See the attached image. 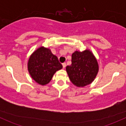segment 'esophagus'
I'll return each mask as SVG.
<instances>
[{"mask_svg":"<svg viewBox=\"0 0 126 126\" xmlns=\"http://www.w3.org/2000/svg\"><path fill=\"white\" fill-rule=\"evenodd\" d=\"M62 65H63V68L64 69V68H66V63H62Z\"/></svg>","mask_w":126,"mask_h":126,"instance_id":"34e87169","label":"esophagus"}]
</instances>
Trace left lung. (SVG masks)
Wrapping results in <instances>:
<instances>
[{"instance_id":"obj_1","label":"left lung","mask_w":126,"mask_h":126,"mask_svg":"<svg viewBox=\"0 0 126 126\" xmlns=\"http://www.w3.org/2000/svg\"><path fill=\"white\" fill-rule=\"evenodd\" d=\"M70 66H67L66 72L74 85L83 87L90 84L96 78L99 71L97 60L90 50L76 51L72 54Z\"/></svg>"}]
</instances>
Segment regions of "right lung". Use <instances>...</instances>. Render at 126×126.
<instances>
[{"label": "right lung", "instance_id": "right-lung-1", "mask_svg": "<svg viewBox=\"0 0 126 126\" xmlns=\"http://www.w3.org/2000/svg\"><path fill=\"white\" fill-rule=\"evenodd\" d=\"M63 68L57 56L50 50L41 47L30 57L28 70L33 79L39 84L44 85L51 80L56 71Z\"/></svg>", "mask_w": 126, "mask_h": 126}]
</instances>
